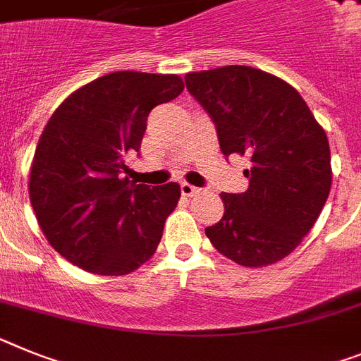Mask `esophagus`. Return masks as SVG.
<instances>
[{
    "label": "esophagus",
    "mask_w": 361,
    "mask_h": 361,
    "mask_svg": "<svg viewBox=\"0 0 361 361\" xmlns=\"http://www.w3.org/2000/svg\"><path fill=\"white\" fill-rule=\"evenodd\" d=\"M180 192H183L184 197H192L199 192V188L192 186V184H188V183H183L180 184Z\"/></svg>",
    "instance_id": "esophagus-1"
}]
</instances>
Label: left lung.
<instances>
[{
    "label": "left lung",
    "instance_id": "obj_1",
    "mask_svg": "<svg viewBox=\"0 0 361 361\" xmlns=\"http://www.w3.org/2000/svg\"><path fill=\"white\" fill-rule=\"evenodd\" d=\"M214 120L224 157H250L248 188L223 193V219L204 230L212 245L243 267L290 254L331 192L327 135L292 85L264 71L226 66L184 76Z\"/></svg>",
    "mask_w": 361,
    "mask_h": 361
}]
</instances>
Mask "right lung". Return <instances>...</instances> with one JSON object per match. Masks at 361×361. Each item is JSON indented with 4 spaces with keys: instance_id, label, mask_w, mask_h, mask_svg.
Returning a JSON list of instances; mask_svg holds the SVG:
<instances>
[{
    "instance_id": "right-lung-1",
    "label": "right lung",
    "mask_w": 361,
    "mask_h": 361,
    "mask_svg": "<svg viewBox=\"0 0 361 361\" xmlns=\"http://www.w3.org/2000/svg\"><path fill=\"white\" fill-rule=\"evenodd\" d=\"M177 75L116 71L61 102L30 166L29 195L51 246L100 276H126L155 254L180 186L131 183L126 153L140 151L147 115L177 98Z\"/></svg>"
}]
</instances>
